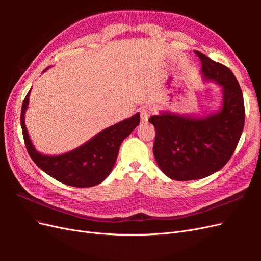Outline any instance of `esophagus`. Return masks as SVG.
<instances>
[{"label": "esophagus", "instance_id": "esophagus-1", "mask_svg": "<svg viewBox=\"0 0 261 261\" xmlns=\"http://www.w3.org/2000/svg\"><path fill=\"white\" fill-rule=\"evenodd\" d=\"M151 114V111H150L149 108H143L140 110V118H141V122H147L148 118Z\"/></svg>", "mask_w": 261, "mask_h": 261}]
</instances>
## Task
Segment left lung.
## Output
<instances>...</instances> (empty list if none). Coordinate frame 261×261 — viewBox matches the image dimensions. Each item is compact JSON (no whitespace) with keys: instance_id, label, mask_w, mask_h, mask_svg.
I'll use <instances>...</instances> for the list:
<instances>
[{"instance_id":"left-lung-1","label":"left lung","mask_w":261,"mask_h":261,"mask_svg":"<svg viewBox=\"0 0 261 261\" xmlns=\"http://www.w3.org/2000/svg\"><path fill=\"white\" fill-rule=\"evenodd\" d=\"M195 52L203 76L222 86L223 103L219 112L198 118L168 112L149 118L155 128L156 163L175 180L199 179L222 169L235 151L245 123L243 92L232 70Z\"/></svg>"}]
</instances>
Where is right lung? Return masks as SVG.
I'll return each mask as SVG.
<instances>
[{
	"label": "right lung",
	"mask_w": 261,
	"mask_h": 261,
	"mask_svg": "<svg viewBox=\"0 0 261 261\" xmlns=\"http://www.w3.org/2000/svg\"><path fill=\"white\" fill-rule=\"evenodd\" d=\"M29 93L23 99L20 125L23 141L33 161L51 177L74 187H91L103 181L111 173L122 141L136 128L139 113L100 132L86 144L61 155H44L34 148L25 126V112Z\"/></svg>",
	"instance_id": "obj_1"
}]
</instances>
